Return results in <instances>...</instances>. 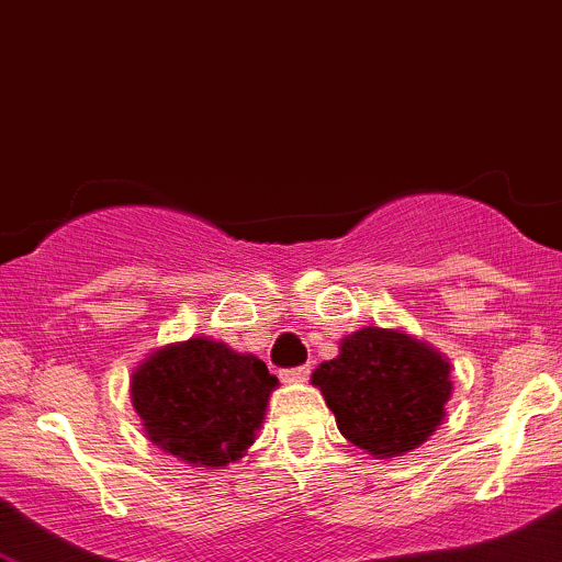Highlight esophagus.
<instances>
[{
    "label": "esophagus",
    "instance_id": "34e87169",
    "mask_svg": "<svg viewBox=\"0 0 562 562\" xmlns=\"http://www.w3.org/2000/svg\"><path fill=\"white\" fill-rule=\"evenodd\" d=\"M308 372H312V367L303 364V367H293V370H282L280 378L282 383H306Z\"/></svg>",
    "mask_w": 562,
    "mask_h": 562
}]
</instances>
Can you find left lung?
Instances as JSON below:
<instances>
[{
    "label": "left lung",
    "instance_id": "8db88e82",
    "mask_svg": "<svg viewBox=\"0 0 562 562\" xmlns=\"http://www.w3.org/2000/svg\"><path fill=\"white\" fill-rule=\"evenodd\" d=\"M338 430L375 460H393L436 434L451 398V364L398 327L367 325L340 340L312 375Z\"/></svg>",
    "mask_w": 562,
    "mask_h": 562
}]
</instances>
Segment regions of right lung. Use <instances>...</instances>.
I'll use <instances>...</instances> for the list:
<instances>
[{"label": "right lung", "mask_w": 562, "mask_h": 562, "mask_svg": "<svg viewBox=\"0 0 562 562\" xmlns=\"http://www.w3.org/2000/svg\"><path fill=\"white\" fill-rule=\"evenodd\" d=\"M277 385L254 353L192 335L147 353L128 391L160 451L190 468L218 470L254 447Z\"/></svg>", "instance_id": "obj_1"}]
</instances>
